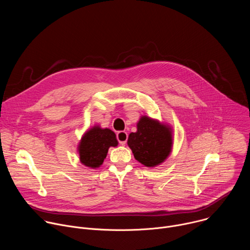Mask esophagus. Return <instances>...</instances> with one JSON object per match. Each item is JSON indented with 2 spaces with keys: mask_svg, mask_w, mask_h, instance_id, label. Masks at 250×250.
I'll use <instances>...</instances> for the list:
<instances>
[{
  "mask_svg": "<svg viewBox=\"0 0 250 250\" xmlns=\"http://www.w3.org/2000/svg\"><path fill=\"white\" fill-rule=\"evenodd\" d=\"M127 137H128V135H127V133L125 131H119L117 133V138H118L121 146H125L126 144Z\"/></svg>",
  "mask_w": 250,
  "mask_h": 250,
  "instance_id": "1",
  "label": "esophagus"
}]
</instances>
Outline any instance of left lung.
Instances as JSON below:
<instances>
[{
  "mask_svg": "<svg viewBox=\"0 0 250 250\" xmlns=\"http://www.w3.org/2000/svg\"><path fill=\"white\" fill-rule=\"evenodd\" d=\"M136 128L135 132L129 133L127 139L134 158L149 168L162 164L172 151V127L158 120L142 116Z\"/></svg>",
  "mask_w": 250,
  "mask_h": 250,
  "instance_id": "1",
  "label": "left lung"
}]
</instances>
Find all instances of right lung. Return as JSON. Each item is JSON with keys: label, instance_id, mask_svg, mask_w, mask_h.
Returning <instances> with one entry per match:
<instances>
[{"label": "right lung", "instance_id": "obj_1", "mask_svg": "<svg viewBox=\"0 0 250 250\" xmlns=\"http://www.w3.org/2000/svg\"><path fill=\"white\" fill-rule=\"evenodd\" d=\"M116 133L110 128H102L95 125L82 135L77 152L80 162L91 169L99 168L106 157L110 147L118 146Z\"/></svg>", "mask_w": 250, "mask_h": 250}]
</instances>
